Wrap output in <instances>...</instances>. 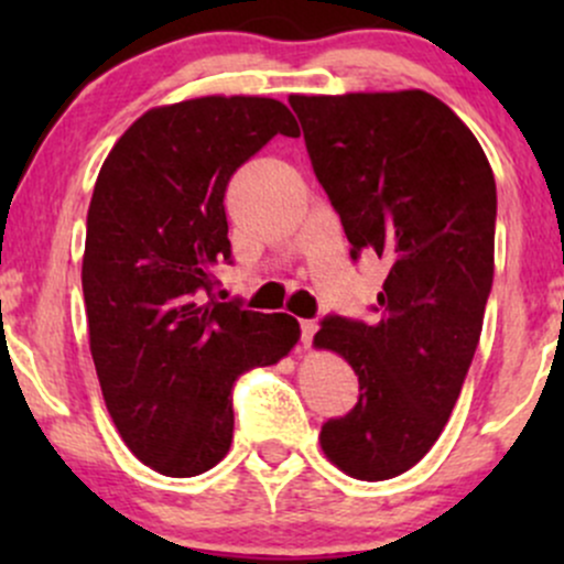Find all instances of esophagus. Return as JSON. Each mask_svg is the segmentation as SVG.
<instances>
[{"label": "esophagus", "mask_w": 564, "mask_h": 564, "mask_svg": "<svg viewBox=\"0 0 564 564\" xmlns=\"http://www.w3.org/2000/svg\"><path fill=\"white\" fill-rule=\"evenodd\" d=\"M315 332H318V323H315V321H302V345L304 347L313 345Z\"/></svg>", "instance_id": "obj_1"}]
</instances>
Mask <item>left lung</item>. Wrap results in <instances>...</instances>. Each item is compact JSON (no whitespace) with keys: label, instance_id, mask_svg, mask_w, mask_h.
<instances>
[{"label":"left lung","instance_id":"left-lung-1","mask_svg":"<svg viewBox=\"0 0 564 564\" xmlns=\"http://www.w3.org/2000/svg\"><path fill=\"white\" fill-rule=\"evenodd\" d=\"M310 161L352 243L390 262L373 326L326 318L313 345L358 373V405L321 426L355 480L403 475L448 422L494 283L496 180L469 127L424 89L291 95Z\"/></svg>","mask_w":564,"mask_h":564}]
</instances>
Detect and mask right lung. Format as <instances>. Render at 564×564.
Segmentation results:
<instances>
[{"label":"right lung","instance_id":"right-lung-1","mask_svg":"<svg viewBox=\"0 0 564 564\" xmlns=\"http://www.w3.org/2000/svg\"><path fill=\"white\" fill-rule=\"evenodd\" d=\"M275 134H300L281 100L193 97L142 113L97 174L82 260L89 349L116 430L159 475L223 462L236 379L300 341L286 313L203 302L230 260L232 172Z\"/></svg>","mask_w":564,"mask_h":564}]
</instances>
